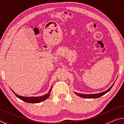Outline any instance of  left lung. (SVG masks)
<instances>
[{
    "mask_svg": "<svg viewBox=\"0 0 124 124\" xmlns=\"http://www.w3.org/2000/svg\"><path fill=\"white\" fill-rule=\"evenodd\" d=\"M113 85H114V84H113L112 86H111L109 89L107 90V91H104L103 92H101V93H99L90 94V95H86V94L79 93H77V92H75V93L77 95L80 96V97H83V98H99L100 97H101L102 96L105 95V94H106V93H107L109 91L110 89H112V87H113Z\"/></svg>",
    "mask_w": 124,
    "mask_h": 124,
    "instance_id": "left-lung-1",
    "label": "left lung"
}]
</instances>
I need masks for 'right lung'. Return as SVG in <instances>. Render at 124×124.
Returning <instances> with one entry per match:
<instances>
[{
    "mask_svg": "<svg viewBox=\"0 0 124 124\" xmlns=\"http://www.w3.org/2000/svg\"><path fill=\"white\" fill-rule=\"evenodd\" d=\"M52 87L49 90V93H47L46 95H44L43 96H40V97H23V96H20L19 95H17L15 92L12 91L14 92L15 95H16V97H17L18 98H20V100L23 101L24 102H26L27 103H39L45 100L46 99L49 97L50 95V92H51Z\"/></svg>",
    "mask_w": 124,
    "mask_h": 124,
    "instance_id": "obj_1",
    "label": "right lung"
}]
</instances>
